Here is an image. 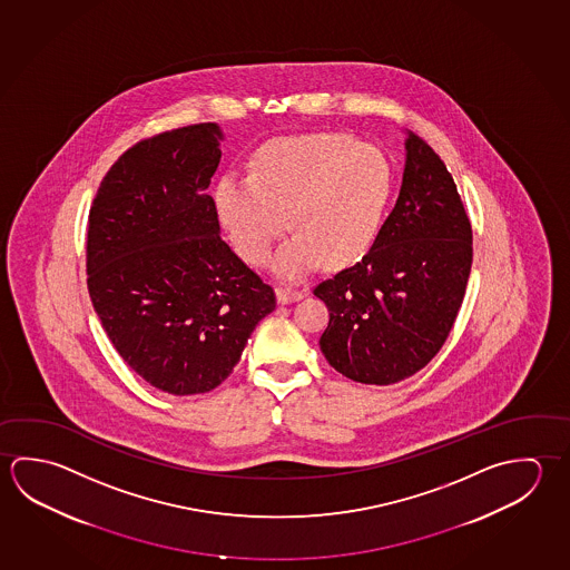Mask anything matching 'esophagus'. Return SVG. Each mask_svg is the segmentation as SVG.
<instances>
[{"label": "esophagus", "instance_id": "esophagus-1", "mask_svg": "<svg viewBox=\"0 0 570 570\" xmlns=\"http://www.w3.org/2000/svg\"><path fill=\"white\" fill-rule=\"evenodd\" d=\"M304 296V292L298 288H292V286H278L276 288V298L281 304H289V302H294V299H299Z\"/></svg>", "mask_w": 570, "mask_h": 570}]
</instances>
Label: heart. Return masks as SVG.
<instances>
[{
	"mask_svg": "<svg viewBox=\"0 0 570 570\" xmlns=\"http://www.w3.org/2000/svg\"><path fill=\"white\" fill-rule=\"evenodd\" d=\"M392 194L394 170L380 148L340 134H309L264 144L250 178H222L216 206L234 248L252 266L268 261L286 216L292 234L272 271L298 281L324 261H360L379 240Z\"/></svg>",
	"mask_w": 570,
	"mask_h": 570,
	"instance_id": "1",
	"label": "heart"
}]
</instances>
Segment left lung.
<instances>
[{
  "mask_svg": "<svg viewBox=\"0 0 570 570\" xmlns=\"http://www.w3.org/2000/svg\"><path fill=\"white\" fill-rule=\"evenodd\" d=\"M472 226L439 154L409 131L399 200L352 268L314 288L330 312L320 350L362 384L424 368L449 338L469 284Z\"/></svg>",
  "mask_w": 570,
  "mask_h": 570,
  "instance_id": "left-lung-1",
  "label": "left lung"
}]
</instances>
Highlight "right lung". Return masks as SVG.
Wrapping results in <instances>:
<instances>
[{"label":"right lung","instance_id":"obj_1","mask_svg":"<svg viewBox=\"0 0 570 570\" xmlns=\"http://www.w3.org/2000/svg\"><path fill=\"white\" fill-rule=\"evenodd\" d=\"M218 124L161 131L124 151L88 220L91 304L124 362L174 396L230 376L274 289L222 240L206 194L222 151Z\"/></svg>","mask_w":570,"mask_h":570}]
</instances>
